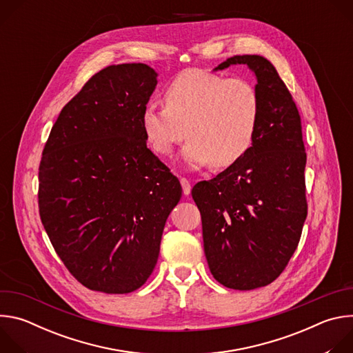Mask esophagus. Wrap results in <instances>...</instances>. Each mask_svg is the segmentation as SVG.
<instances>
[{
	"label": "esophagus",
	"mask_w": 353,
	"mask_h": 353,
	"mask_svg": "<svg viewBox=\"0 0 353 353\" xmlns=\"http://www.w3.org/2000/svg\"><path fill=\"white\" fill-rule=\"evenodd\" d=\"M180 183H181V187H183V192H184V195H190V192H191V184H190V181H188L187 179H181V180H180Z\"/></svg>",
	"instance_id": "esophagus-1"
}]
</instances>
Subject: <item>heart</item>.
<instances>
[{
  "mask_svg": "<svg viewBox=\"0 0 353 353\" xmlns=\"http://www.w3.org/2000/svg\"><path fill=\"white\" fill-rule=\"evenodd\" d=\"M165 108L148 105L141 127L148 146L166 157L190 137L181 159L192 169L212 162L226 169L253 148L261 119L256 86L241 78H225L203 70L180 72L165 89Z\"/></svg>",
  "mask_w": 353,
  "mask_h": 353,
  "instance_id": "b5f03b06",
  "label": "heart"
}]
</instances>
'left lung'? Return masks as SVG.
<instances>
[{"instance_id":"1","label":"left lung","mask_w":353,"mask_h":353,"mask_svg":"<svg viewBox=\"0 0 353 353\" xmlns=\"http://www.w3.org/2000/svg\"><path fill=\"white\" fill-rule=\"evenodd\" d=\"M245 64L257 79L261 119L256 142L236 165L192 187L214 278L251 290L274 282L299 244L307 216L306 152L292 94L263 56H234L214 71Z\"/></svg>"}]
</instances>
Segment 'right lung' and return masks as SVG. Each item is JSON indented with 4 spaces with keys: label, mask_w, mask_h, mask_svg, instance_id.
<instances>
[{
    "label": "right lung",
    "mask_w": 353,
    "mask_h": 353,
    "mask_svg": "<svg viewBox=\"0 0 353 353\" xmlns=\"http://www.w3.org/2000/svg\"><path fill=\"white\" fill-rule=\"evenodd\" d=\"M158 85L146 64L94 74L61 110L39 166V212L88 289L123 294L152 274L181 185L146 146L141 113Z\"/></svg>",
    "instance_id": "obj_1"
}]
</instances>
